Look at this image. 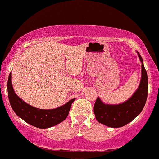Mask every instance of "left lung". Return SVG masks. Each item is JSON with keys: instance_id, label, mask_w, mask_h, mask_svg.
<instances>
[{"instance_id": "8db88e82", "label": "left lung", "mask_w": 159, "mask_h": 159, "mask_svg": "<svg viewBox=\"0 0 159 159\" xmlns=\"http://www.w3.org/2000/svg\"><path fill=\"white\" fill-rule=\"evenodd\" d=\"M137 53L142 62V78L139 88L129 100L120 105H105L98 97L94 105V114L101 124L110 127H121L132 121L143 111L147 99L148 76L143 58Z\"/></svg>"}]
</instances>
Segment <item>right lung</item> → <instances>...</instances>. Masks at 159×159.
<instances>
[{
	"label": "right lung",
	"mask_w": 159,
	"mask_h": 159,
	"mask_svg": "<svg viewBox=\"0 0 159 159\" xmlns=\"http://www.w3.org/2000/svg\"><path fill=\"white\" fill-rule=\"evenodd\" d=\"M7 93L10 103L16 115L28 124L42 129L52 127L65 120L70 110L71 105L75 100L73 98L65 105L51 110L32 107L23 102L14 93L11 83V73L7 81Z\"/></svg>",
	"instance_id": "right-lung-1"
}]
</instances>
